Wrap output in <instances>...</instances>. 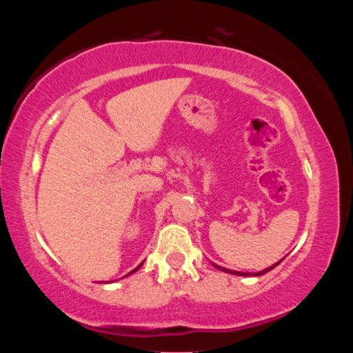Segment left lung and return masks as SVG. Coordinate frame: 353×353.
Wrapping results in <instances>:
<instances>
[{
  "label": "left lung",
  "instance_id": "left-lung-1",
  "mask_svg": "<svg viewBox=\"0 0 353 353\" xmlns=\"http://www.w3.org/2000/svg\"><path fill=\"white\" fill-rule=\"evenodd\" d=\"M282 261H283V259L280 260V261H277V263H274L272 266L266 268V270H263V271H260V272H240V271H232V270H227V268H223V266H219V265H214V263H213V266L216 268V270H219V271H224V272H227V274H235V276H263V274H266L268 271L274 270V268H276L277 265H280V263H282Z\"/></svg>",
  "mask_w": 353,
  "mask_h": 353
}]
</instances>
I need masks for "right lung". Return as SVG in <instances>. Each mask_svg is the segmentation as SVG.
Returning <instances> with one entry per match:
<instances>
[{"label":"right lung","instance_id":"right-lung-1","mask_svg":"<svg viewBox=\"0 0 353 353\" xmlns=\"http://www.w3.org/2000/svg\"><path fill=\"white\" fill-rule=\"evenodd\" d=\"M141 265H143V263H140V265H139V266H137V268H135V270H132V271H130V272L128 274V276H130V274H134L135 271H139V270H140V268H141ZM128 276H124V277H128Z\"/></svg>","mask_w":353,"mask_h":353}]
</instances>
